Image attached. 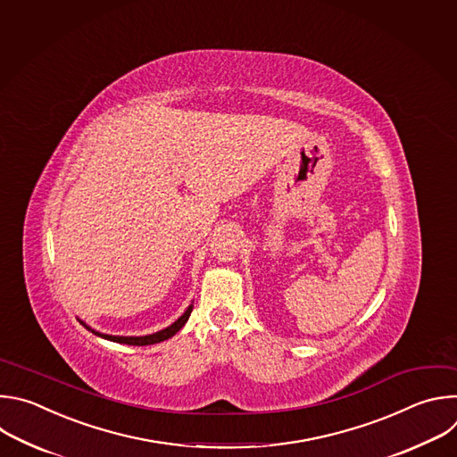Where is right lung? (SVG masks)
Listing matches in <instances>:
<instances>
[{
    "instance_id": "right-lung-1",
    "label": "right lung",
    "mask_w": 457,
    "mask_h": 457,
    "mask_svg": "<svg viewBox=\"0 0 457 457\" xmlns=\"http://www.w3.org/2000/svg\"><path fill=\"white\" fill-rule=\"evenodd\" d=\"M191 312H193V304H189V308L184 312V315L181 317H178L170 326H167V328H163V329H160V331H156V333H151V335H144V337H122V335H108V333H101V331H97V329H94V328H89L84 320H80L79 319V322L87 329V331H91L94 335H97V337H101V338H106V340H112V342H119V344H128V345H151V344H158V342H163V340H167V338H170V337H174L181 328L186 326V322L189 320V317H191Z\"/></svg>"
}]
</instances>
